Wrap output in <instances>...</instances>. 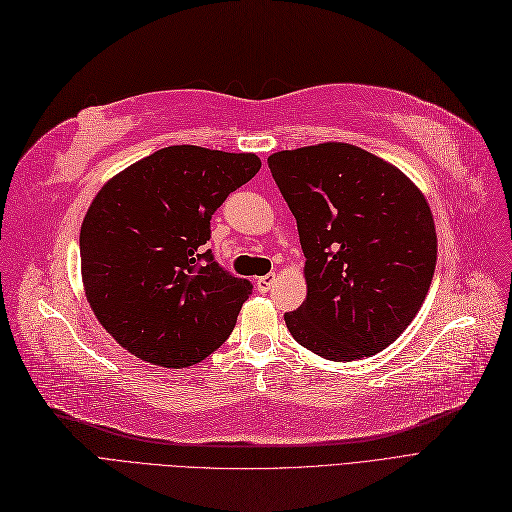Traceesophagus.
<instances>
[{
  "label": "esophagus",
  "mask_w": 512,
  "mask_h": 512,
  "mask_svg": "<svg viewBox=\"0 0 512 512\" xmlns=\"http://www.w3.org/2000/svg\"><path fill=\"white\" fill-rule=\"evenodd\" d=\"M274 283H276V274L261 276V278H257V291L268 293V291L274 287Z\"/></svg>",
  "instance_id": "obj_1"
}]
</instances>
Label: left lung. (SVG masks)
<instances>
[{
	"instance_id": "8db88e82",
	"label": "left lung",
	"mask_w": 512,
	"mask_h": 512,
	"mask_svg": "<svg viewBox=\"0 0 512 512\" xmlns=\"http://www.w3.org/2000/svg\"><path fill=\"white\" fill-rule=\"evenodd\" d=\"M298 221L306 300L291 336L332 361L381 353L419 312L436 268L432 210L412 180L364 148L325 142L268 157Z\"/></svg>"
}]
</instances>
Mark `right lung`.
Returning a JSON list of instances; mask_svg holds the SVG:
<instances>
[{
  "mask_svg": "<svg viewBox=\"0 0 512 512\" xmlns=\"http://www.w3.org/2000/svg\"><path fill=\"white\" fill-rule=\"evenodd\" d=\"M253 153L180 144L100 189L80 227V268L97 321L148 364L187 368L229 338L253 285L206 242L225 197L259 172Z\"/></svg>",
  "mask_w": 512,
  "mask_h": 512,
  "instance_id": "add662e5",
  "label": "right lung"
}]
</instances>
